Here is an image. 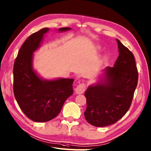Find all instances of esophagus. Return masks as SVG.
I'll return each mask as SVG.
<instances>
[{
	"label": "esophagus",
	"instance_id": "obj_1",
	"mask_svg": "<svg viewBox=\"0 0 151 151\" xmlns=\"http://www.w3.org/2000/svg\"><path fill=\"white\" fill-rule=\"evenodd\" d=\"M75 90H76V93L77 94L83 93L86 90V84L84 83L79 84V85L77 86Z\"/></svg>",
	"mask_w": 151,
	"mask_h": 151
}]
</instances>
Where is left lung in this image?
<instances>
[{
	"mask_svg": "<svg viewBox=\"0 0 151 151\" xmlns=\"http://www.w3.org/2000/svg\"><path fill=\"white\" fill-rule=\"evenodd\" d=\"M119 56L114 67L105 69L101 81L87 88L84 117L95 127L116 123L129 109L138 79L133 54L119 40Z\"/></svg>",
	"mask_w": 151,
	"mask_h": 151,
	"instance_id": "obj_1",
	"label": "left lung"
}]
</instances>
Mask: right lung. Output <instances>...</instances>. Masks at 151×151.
<instances>
[{
	"label": "right lung",
	"mask_w": 151,
	"mask_h": 151,
	"mask_svg": "<svg viewBox=\"0 0 151 151\" xmlns=\"http://www.w3.org/2000/svg\"><path fill=\"white\" fill-rule=\"evenodd\" d=\"M70 29L62 27L58 31ZM49 30L43 28L29 36L18 51L13 67L14 97L25 115L37 122L55 118L73 94V79H43L32 68L33 52L40 47L44 34Z\"/></svg>",
	"instance_id": "right-lung-1"
}]
</instances>
